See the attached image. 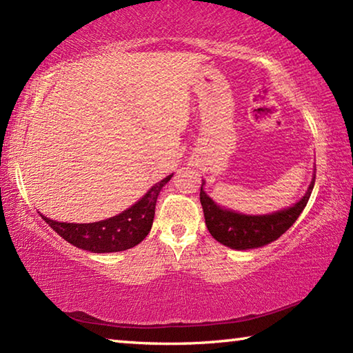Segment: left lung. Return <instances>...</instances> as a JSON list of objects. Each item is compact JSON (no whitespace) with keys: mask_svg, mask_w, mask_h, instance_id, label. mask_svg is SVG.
<instances>
[{"mask_svg":"<svg viewBox=\"0 0 353 353\" xmlns=\"http://www.w3.org/2000/svg\"><path fill=\"white\" fill-rule=\"evenodd\" d=\"M314 177L310 183L307 193L303 198L296 202L292 207L283 208V210L271 214H241L214 204L210 196L201 185V204L204 210V218L207 229L214 240L224 246L236 250H246L266 246L277 238L282 236L290 227L296 223L299 214L303 212L307 202L314 187Z\"/></svg>","mask_w":353,"mask_h":353,"instance_id":"1","label":"left lung"}]
</instances>
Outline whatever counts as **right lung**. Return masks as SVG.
Wrapping results in <instances>:
<instances>
[{"instance_id": "1", "label": "right lung", "mask_w": 353, "mask_h": 353, "mask_svg": "<svg viewBox=\"0 0 353 353\" xmlns=\"http://www.w3.org/2000/svg\"><path fill=\"white\" fill-rule=\"evenodd\" d=\"M172 174L166 176L143 196V198L128 210L117 214V216L98 221L88 224H73L59 223L40 214L46 224L54 232H57L65 241L73 246L90 250L94 254L119 252L137 246L148 236L152 227L155 214V202L159 193L166 183L171 181Z\"/></svg>"}]
</instances>
